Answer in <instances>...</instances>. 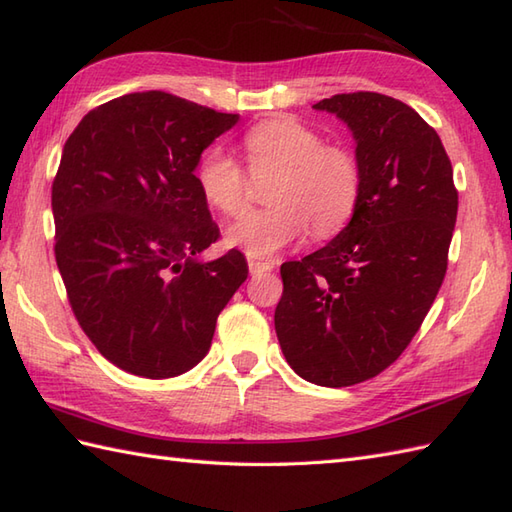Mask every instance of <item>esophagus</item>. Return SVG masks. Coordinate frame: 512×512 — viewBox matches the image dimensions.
I'll return each instance as SVG.
<instances>
[{
	"label": "esophagus",
	"mask_w": 512,
	"mask_h": 512,
	"mask_svg": "<svg viewBox=\"0 0 512 512\" xmlns=\"http://www.w3.org/2000/svg\"><path fill=\"white\" fill-rule=\"evenodd\" d=\"M248 270H251V275H257V272L272 270V264L270 261H259V259L248 257Z\"/></svg>",
	"instance_id": "esophagus-1"
}]
</instances>
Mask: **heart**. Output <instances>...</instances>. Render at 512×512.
Here are the masks:
<instances>
[{
    "instance_id": "heart-1",
    "label": "heart",
    "mask_w": 512,
    "mask_h": 512,
    "mask_svg": "<svg viewBox=\"0 0 512 512\" xmlns=\"http://www.w3.org/2000/svg\"><path fill=\"white\" fill-rule=\"evenodd\" d=\"M242 148L248 172L277 178L268 192L272 207L231 224V246L251 257H270L310 227L316 237H329L351 220L362 194V165L349 146L327 144L318 130L292 117H275L248 128ZM194 178L213 211L235 218L246 209L248 176L220 146L200 154Z\"/></svg>"
}]
</instances>
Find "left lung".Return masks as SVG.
I'll return each instance as SVG.
<instances>
[{
    "label": "left lung",
    "instance_id": "obj_1",
    "mask_svg": "<svg viewBox=\"0 0 512 512\" xmlns=\"http://www.w3.org/2000/svg\"><path fill=\"white\" fill-rule=\"evenodd\" d=\"M314 106L353 130L362 194L334 240L281 266L275 329L296 375L342 388L386 371L419 331L447 272L458 189L441 137L412 106L375 91Z\"/></svg>",
    "mask_w": 512,
    "mask_h": 512
}]
</instances>
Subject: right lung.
<instances>
[{"label": "right lung", "mask_w": 512, "mask_h": 512, "mask_svg": "<svg viewBox=\"0 0 512 512\" xmlns=\"http://www.w3.org/2000/svg\"><path fill=\"white\" fill-rule=\"evenodd\" d=\"M235 113L165 91L128 93L89 111L52 183L54 255L78 325L106 360L148 379L205 358L218 314L248 277L220 240L194 170Z\"/></svg>", "instance_id": "right-lung-1"}]
</instances>
